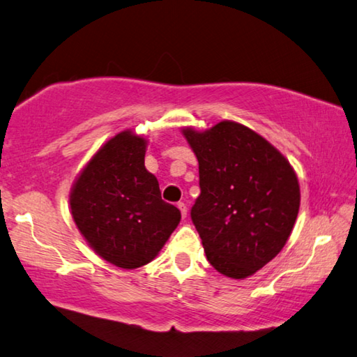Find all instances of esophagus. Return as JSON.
Masks as SVG:
<instances>
[{
	"mask_svg": "<svg viewBox=\"0 0 357 357\" xmlns=\"http://www.w3.org/2000/svg\"><path fill=\"white\" fill-rule=\"evenodd\" d=\"M178 209L181 211V215H183V219H185L187 217V206L184 203H178Z\"/></svg>",
	"mask_w": 357,
	"mask_h": 357,
	"instance_id": "esophagus-1",
	"label": "esophagus"
}]
</instances>
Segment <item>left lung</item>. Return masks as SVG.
<instances>
[{"mask_svg":"<svg viewBox=\"0 0 357 357\" xmlns=\"http://www.w3.org/2000/svg\"><path fill=\"white\" fill-rule=\"evenodd\" d=\"M202 193L190 211L208 261L245 279L268 264L293 231L301 190L293 167L266 138L234 121L184 128Z\"/></svg>","mask_w":357,"mask_h":357,"instance_id":"1","label":"left lung"}]
</instances>
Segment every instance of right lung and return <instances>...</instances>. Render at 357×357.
I'll return each instance as SVG.
<instances>
[{"instance_id":"obj_1","label":"right lung","mask_w":357,"mask_h":357,"mask_svg":"<svg viewBox=\"0 0 357 357\" xmlns=\"http://www.w3.org/2000/svg\"><path fill=\"white\" fill-rule=\"evenodd\" d=\"M148 140L123 130L102 144L70 189V214L105 261L137 269L157 257L181 220L144 167Z\"/></svg>"}]
</instances>
